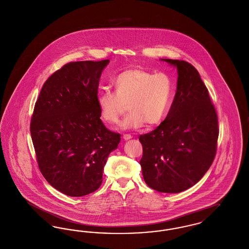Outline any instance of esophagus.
Returning <instances> with one entry per match:
<instances>
[{"label": "esophagus", "mask_w": 249, "mask_h": 249, "mask_svg": "<svg viewBox=\"0 0 249 249\" xmlns=\"http://www.w3.org/2000/svg\"><path fill=\"white\" fill-rule=\"evenodd\" d=\"M131 138H132V137H131V135H130V134H124V135H123V139H124L125 141L130 140Z\"/></svg>", "instance_id": "1"}]
</instances>
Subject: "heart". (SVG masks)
<instances>
[{
    "label": "heart",
    "instance_id": "b5f03b06",
    "mask_svg": "<svg viewBox=\"0 0 249 249\" xmlns=\"http://www.w3.org/2000/svg\"><path fill=\"white\" fill-rule=\"evenodd\" d=\"M113 85L115 92L106 90L97 96L101 118L108 126L119 123L127 106L130 112L122 122L124 129H139L145 123L154 127L167 118L175 94L168 74L130 68L120 72Z\"/></svg>",
    "mask_w": 249,
    "mask_h": 249
}]
</instances>
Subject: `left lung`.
Masks as SVG:
<instances>
[{
  "instance_id": "1",
  "label": "left lung",
  "mask_w": 249,
  "mask_h": 249,
  "mask_svg": "<svg viewBox=\"0 0 249 249\" xmlns=\"http://www.w3.org/2000/svg\"><path fill=\"white\" fill-rule=\"evenodd\" d=\"M178 69L171 110L154 130L140 135L142 177L159 192L178 193L201 180L213 163L217 116L198 71L179 59H160Z\"/></svg>"
}]
</instances>
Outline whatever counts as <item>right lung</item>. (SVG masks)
<instances>
[{
	"instance_id": "right-lung-1",
	"label": "right lung",
	"mask_w": 249,
	"mask_h": 249,
	"mask_svg": "<svg viewBox=\"0 0 249 249\" xmlns=\"http://www.w3.org/2000/svg\"><path fill=\"white\" fill-rule=\"evenodd\" d=\"M109 59L65 64L45 82L31 122L39 169L61 193L82 197L103 182L107 157L120 134L107 130L97 105L99 81Z\"/></svg>"
}]
</instances>
